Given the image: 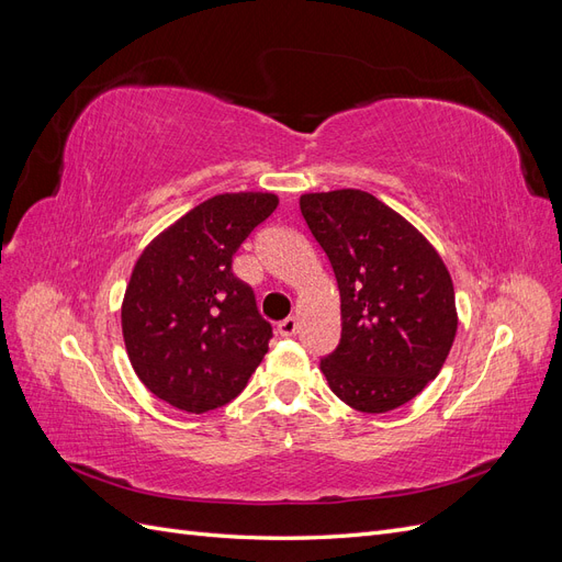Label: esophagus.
<instances>
[{
  "mask_svg": "<svg viewBox=\"0 0 562 562\" xmlns=\"http://www.w3.org/2000/svg\"><path fill=\"white\" fill-rule=\"evenodd\" d=\"M277 330H279V335H283V337H293V335H297V330H300V323H297L295 316H288V318H283V321L279 323Z\"/></svg>",
  "mask_w": 562,
  "mask_h": 562,
  "instance_id": "obj_1",
  "label": "esophagus"
}]
</instances>
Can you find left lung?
Returning a JSON list of instances; mask_svg holds the SVG:
<instances>
[{
  "mask_svg": "<svg viewBox=\"0 0 562 562\" xmlns=\"http://www.w3.org/2000/svg\"><path fill=\"white\" fill-rule=\"evenodd\" d=\"M300 211L328 255L342 302L339 345L321 359L333 394L372 415L413 401L436 380L457 333L443 260L368 192L304 194Z\"/></svg>",
  "mask_w": 562,
  "mask_h": 562,
  "instance_id": "obj_1",
  "label": "left lung"
}]
</instances>
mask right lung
<instances>
[{"mask_svg": "<svg viewBox=\"0 0 562 562\" xmlns=\"http://www.w3.org/2000/svg\"><path fill=\"white\" fill-rule=\"evenodd\" d=\"M277 206L267 192L217 194L135 262L122 304L124 342L135 375L168 405L215 411L241 394L265 359L271 326L232 260Z\"/></svg>", "mask_w": 562, "mask_h": 562, "instance_id": "1", "label": "right lung"}]
</instances>
